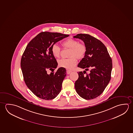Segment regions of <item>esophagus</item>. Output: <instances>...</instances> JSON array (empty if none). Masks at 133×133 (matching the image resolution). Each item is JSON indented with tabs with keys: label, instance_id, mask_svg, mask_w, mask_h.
<instances>
[{
	"label": "esophagus",
	"instance_id": "obj_1",
	"mask_svg": "<svg viewBox=\"0 0 133 133\" xmlns=\"http://www.w3.org/2000/svg\"><path fill=\"white\" fill-rule=\"evenodd\" d=\"M71 72V71H70V70H67V74H70Z\"/></svg>",
	"mask_w": 133,
	"mask_h": 133
}]
</instances>
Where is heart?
Instances as JSON below:
<instances>
[{
	"mask_svg": "<svg viewBox=\"0 0 133 133\" xmlns=\"http://www.w3.org/2000/svg\"><path fill=\"white\" fill-rule=\"evenodd\" d=\"M64 49H70L69 58H63L58 61V64L60 67L65 68L67 70H71L76 65V58L78 60L83 59L87 52V47L84 44L80 43L76 39L69 38L62 43ZM51 51L53 56L58 58L60 56L61 48L56 44H53Z\"/></svg>",
	"mask_w": 133,
	"mask_h": 133,
	"instance_id": "1",
	"label": "heart"
}]
</instances>
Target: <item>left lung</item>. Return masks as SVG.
<instances>
[{"instance_id":"1","label":"left lung","mask_w":133,"mask_h":133,"mask_svg":"<svg viewBox=\"0 0 133 133\" xmlns=\"http://www.w3.org/2000/svg\"><path fill=\"white\" fill-rule=\"evenodd\" d=\"M73 37L81 39L87 47L85 57L77 66L85 70L78 73L75 89L81 97L93 99L102 94L110 80L112 59L107 48L99 40L87 34H78ZM89 69L90 74L84 76Z\"/></svg>"}]
</instances>
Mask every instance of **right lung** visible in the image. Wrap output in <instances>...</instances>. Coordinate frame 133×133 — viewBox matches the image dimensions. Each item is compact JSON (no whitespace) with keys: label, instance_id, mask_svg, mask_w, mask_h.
Here are the masks:
<instances>
[{"label":"right lung","instance_id":"1","mask_svg":"<svg viewBox=\"0 0 133 133\" xmlns=\"http://www.w3.org/2000/svg\"><path fill=\"white\" fill-rule=\"evenodd\" d=\"M69 36L60 33L42 32L26 46L21 60L22 73L27 86L39 98L52 100L61 91L66 75L65 69L59 68L50 74L47 71L53 72L58 64L51 51L53 44Z\"/></svg>","mask_w":133,"mask_h":133}]
</instances>
